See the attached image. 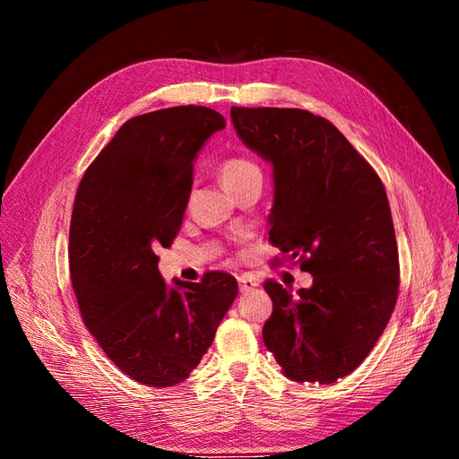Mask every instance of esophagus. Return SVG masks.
Segmentation results:
<instances>
[{"mask_svg":"<svg viewBox=\"0 0 459 459\" xmlns=\"http://www.w3.org/2000/svg\"><path fill=\"white\" fill-rule=\"evenodd\" d=\"M238 284H240V291L247 293V291H251V290L259 286V280L254 278L251 274H244V276L238 278Z\"/></svg>","mask_w":459,"mask_h":459,"instance_id":"1","label":"esophagus"}]
</instances>
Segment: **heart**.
<instances>
[{
    "label": "heart",
    "instance_id": "1",
    "mask_svg": "<svg viewBox=\"0 0 459 459\" xmlns=\"http://www.w3.org/2000/svg\"><path fill=\"white\" fill-rule=\"evenodd\" d=\"M254 177H261V169L246 156H229L219 164V179L229 190L238 188Z\"/></svg>",
    "mask_w": 459,
    "mask_h": 459
}]
</instances>
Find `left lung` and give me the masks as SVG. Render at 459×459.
I'll return each instance as SVG.
<instances>
[{"label":"left lung","instance_id":"obj_1","mask_svg":"<svg viewBox=\"0 0 459 459\" xmlns=\"http://www.w3.org/2000/svg\"><path fill=\"white\" fill-rule=\"evenodd\" d=\"M238 137L273 164L269 242L299 257L313 286L267 280L263 342L293 381L333 383L385 330L401 267L385 186L326 117L301 108L232 107Z\"/></svg>","mask_w":459,"mask_h":459}]
</instances>
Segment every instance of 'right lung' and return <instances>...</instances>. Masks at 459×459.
I'll use <instances>...</instances> for the list:
<instances>
[{
	"label": "right lung",
	"instance_id": "add662e5",
	"mask_svg": "<svg viewBox=\"0 0 459 459\" xmlns=\"http://www.w3.org/2000/svg\"><path fill=\"white\" fill-rule=\"evenodd\" d=\"M225 117L205 107L135 116L83 173L70 221V280L83 324L126 376L185 381L238 295L229 273L168 288L156 251L181 230L195 158Z\"/></svg>",
	"mask_w": 459,
	"mask_h": 459
}]
</instances>
